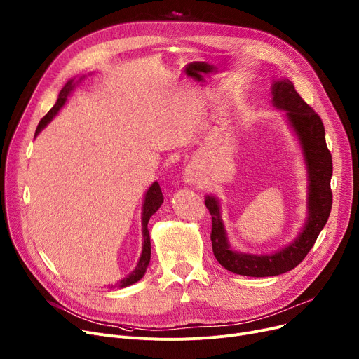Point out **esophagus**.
Segmentation results:
<instances>
[{
    "instance_id": "1",
    "label": "esophagus",
    "mask_w": 359,
    "mask_h": 359,
    "mask_svg": "<svg viewBox=\"0 0 359 359\" xmlns=\"http://www.w3.org/2000/svg\"><path fill=\"white\" fill-rule=\"evenodd\" d=\"M201 179H202V176H201V173H199L196 165L190 164V165L186 167L184 175H183L184 183H187V184H199Z\"/></svg>"
}]
</instances>
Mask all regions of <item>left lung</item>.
I'll use <instances>...</instances> for the list:
<instances>
[{
	"label": "left lung",
	"mask_w": 359,
	"mask_h": 359,
	"mask_svg": "<svg viewBox=\"0 0 359 359\" xmlns=\"http://www.w3.org/2000/svg\"><path fill=\"white\" fill-rule=\"evenodd\" d=\"M271 104L284 111L285 121L294 133L307 172V218L294 240L271 254H250L232 248L222 221L221 202L206 195L205 205L212 217V250L219 264L231 273L248 277H271L297 267L327 222L332 209V156L326 147L320 116L310 108L289 79L271 85Z\"/></svg>",
	"instance_id": "left-lung-1"
}]
</instances>
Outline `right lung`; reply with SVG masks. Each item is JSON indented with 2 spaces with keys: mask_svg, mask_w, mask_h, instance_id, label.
Listing matches in <instances>:
<instances>
[{
  "mask_svg": "<svg viewBox=\"0 0 359 359\" xmlns=\"http://www.w3.org/2000/svg\"><path fill=\"white\" fill-rule=\"evenodd\" d=\"M85 78H86V76L82 75L78 81H76V78H74V79H69V81L65 83V86L62 88V90H60V93H59V98H57L56 104L53 105V108H52L49 112H47V114L41 118V121L39 123L34 137H37V135L40 134V131H41L47 124H49V123L52 121V119L57 115V112H59V111L62 109V107L66 104V101H67V98H69V95L72 93V90H74L75 86H76L78 83H81V81H83ZM161 203H163L161 189H160V184H158L157 182H154V183L149 187V190H147L146 195H144V202H142V213H141L142 251H141L140 259H138V262H137V267H135L127 277H124L121 281L115 284L116 287H119V289L128 287V285H131V284L140 281V280L142 278V276L146 274V270H147L149 262H150V257H151V244H150V233H149L147 225H149V221H150V218H151V215H154V213L158 210V208L161 206ZM115 285H111L109 289L115 287Z\"/></svg>",
  "mask_w": 359,
  "mask_h": 359,
  "instance_id": "1",
  "label": "right lung"
}]
</instances>
